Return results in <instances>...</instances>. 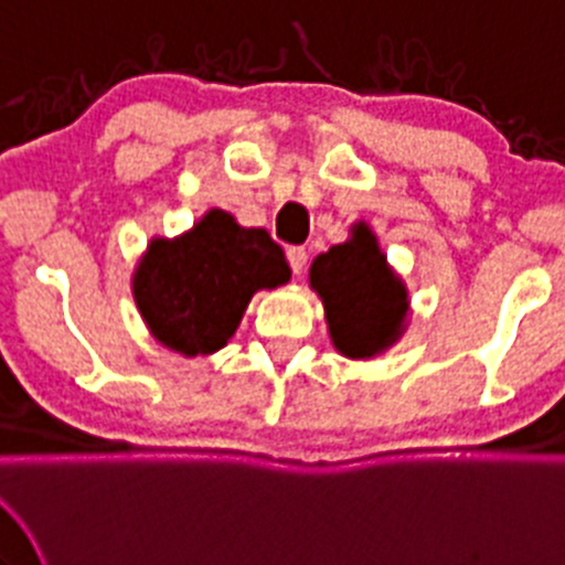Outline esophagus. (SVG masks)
Segmentation results:
<instances>
[{"label":"esophagus","mask_w":565,"mask_h":565,"mask_svg":"<svg viewBox=\"0 0 565 565\" xmlns=\"http://www.w3.org/2000/svg\"><path fill=\"white\" fill-rule=\"evenodd\" d=\"M287 262H289V267H292L295 276H300V273L306 270V262H309V250H306L303 246H289Z\"/></svg>","instance_id":"34e87169"}]
</instances>
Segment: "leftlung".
I'll return each mask as SVG.
<instances>
[{
  "label": "left lung",
  "instance_id": "1",
  "mask_svg": "<svg viewBox=\"0 0 565 565\" xmlns=\"http://www.w3.org/2000/svg\"><path fill=\"white\" fill-rule=\"evenodd\" d=\"M311 287L322 298L330 339L341 355L372 358L402 333L407 292L366 224L355 226L352 241L317 256Z\"/></svg>",
  "mask_w": 565,
  "mask_h": 565
}]
</instances>
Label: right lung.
I'll return each mask as SVG.
<instances>
[{
  "mask_svg": "<svg viewBox=\"0 0 565 565\" xmlns=\"http://www.w3.org/2000/svg\"><path fill=\"white\" fill-rule=\"evenodd\" d=\"M289 281L284 250L265 230L210 210L188 235L152 241L136 267L134 298L147 328L180 355L221 350L256 289Z\"/></svg>",
  "mask_w": 565,
  "mask_h": 565,
  "instance_id": "1",
  "label": "right lung"
}]
</instances>
